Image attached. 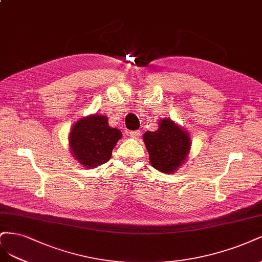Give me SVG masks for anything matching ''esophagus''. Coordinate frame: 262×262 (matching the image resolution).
<instances>
[{"label":"esophagus","instance_id":"34e87169","mask_svg":"<svg viewBox=\"0 0 262 262\" xmlns=\"http://www.w3.org/2000/svg\"><path fill=\"white\" fill-rule=\"evenodd\" d=\"M128 135H129V137H132L134 139H137V138H139V136L141 135V132L140 130H132V132L128 133Z\"/></svg>","mask_w":262,"mask_h":262}]
</instances>
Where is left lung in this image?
Returning a JSON list of instances; mask_svg holds the SVG:
<instances>
[{
	"mask_svg": "<svg viewBox=\"0 0 262 262\" xmlns=\"http://www.w3.org/2000/svg\"><path fill=\"white\" fill-rule=\"evenodd\" d=\"M143 141L150 163L160 172L174 173L186 160L190 149L188 133L170 119L161 120L156 132H146Z\"/></svg>",
	"mask_w": 262,
	"mask_h": 262,
	"instance_id": "1",
	"label": "left lung"
}]
</instances>
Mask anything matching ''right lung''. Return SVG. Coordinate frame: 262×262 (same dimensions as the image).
<instances>
[{
  "label": "right lung",
  "mask_w": 262,
  "mask_h": 262,
  "mask_svg": "<svg viewBox=\"0 0 262 262\" xmlns=\"http://www.w3.org/2000/svg\"><path fill=\"white\" fill-rule=\"evenodd\" d=\"M121 138V130L110 127L107 117L99 114L82 117L76 122L69 137L73 157L88 168L107 162Z\"/></svg>",
  "instance_id": "right-lung-1"
}]
</instances>
